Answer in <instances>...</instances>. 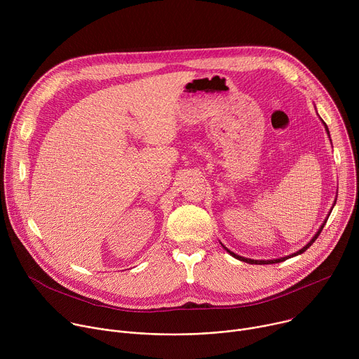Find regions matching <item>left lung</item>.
Returning a JSON list of instances; mask_svg holds the SVG:
<instances>
[{"mask_svg": "<svg viewBox=\"0 0 359 359\" xmlns=\"http://www.w3.org/2000/svg\"><path fill=\"white\" fill-rule=\"evenodd\" d=\"M324 125H325V122H324ZM325 130H327V132H328V135H330V130H328V126H327V125H325ZM325 223H327V222H324V224H325ZM324 224L321 226V229L318 230V233H317V234L313 237V240H311L309 244H306L304 248H301L299 251H297V252H294V254H291V255H287V257H283V259H277V260H267V262H266V260H251V259L240 257V255H237V254L231 252V251H230V250H227L226 247H224V248H226V250H227V251H229V252L233 255V257H236L237 260H241V262H244V263H248V264H274V263H280V262H284V260H287V259H291V257H294V255H298V254L304 252L306 248H309V247H310V245H311V244H313V243L317 240V237L320 236V233H321V231H323V229H324Z\"/></svg>", "mask_w": 359, "mask_h": 359, "instance_id": "obj_1", "label": "left lung"}]
</instances>
